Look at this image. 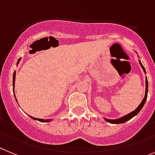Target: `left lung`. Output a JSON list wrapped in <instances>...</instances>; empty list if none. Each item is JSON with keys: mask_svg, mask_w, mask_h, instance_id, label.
Wrapping results in <instances>:
<instances>
[{"mask_svg": "<svg viewBox=\"0 0 155 155\" xmlns=\"http://www.w3.org/2000/svg\"><path fill=\"white\" fill-rule=\"evenodd\" d=\"M139 57V56H138ZM139 65L141 66L142 69L143 70V72L146 74V70L144 68V66H143V64H142L141 61L139 59ZM145 85H146V90H145V96H144V98L143 99L142 102L140 103L139 106H138L137 108H135L134 111H132L131 112L128 113V114L125 115V116H122L120 118H118V119H115V120H111V119H107V118H104V120L105 121H107L108 123H110V124H124V123L127 122V121L130 120L131 119H132L134 116H135L136 115L139 113L141 109L143 108V105L145 104L146 103V101H147V93H148V81H147V78L146 77V81H145Z\"/></svg>", "mask_w": 155, "mask_h": 155, "instance_id": "obj_1", "label": "left lung"}]
</instances>
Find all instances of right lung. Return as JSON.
Wrapping results in <instances>:
<instances>
[{
	"label": "right lung",
	"mask_w": 155,
	"mask_h": 155,
	"mask_svg": "<svg viewBox=\"0 0 155 155\" xmlns=\"http://www.w3.org/2000/svg\"><path fill=\"white\" fill-rule=\"evenodd\" d=\"M20 59H21V58H20L18 59L17 63H16V65H17V66H18V64H19V62H20ZM15 81H16V71H14L13 78H12V87H13V93H14V90H15ZM14 97H15V98H16V95H15V94H14ZM16 101H17V100H16ZM29 117H31V118L32 119V120H38V121H39V122H43V123L50 122V121H51L52 120H53V119H46V120H44V119L35 118V117H33V116H29Z\"/></svg>",
	"instance_id": "add662e5"
}]
</instances>
